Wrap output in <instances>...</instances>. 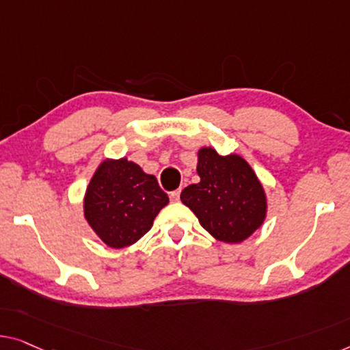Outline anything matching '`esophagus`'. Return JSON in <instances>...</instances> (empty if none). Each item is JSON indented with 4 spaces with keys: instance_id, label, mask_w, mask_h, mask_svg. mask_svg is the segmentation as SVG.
I'll list each match as a JSON object with an SVG mask.
<instances>
[{
    "instance_id": "1",
    "label": "esophagus",
    "mask_w": 350,
    "mask_h": 350,
    "mask_svg": "<svg viewBox=\"0 0 350 350\" xmlns=\"http://www.w3.org/2000/svg\"><path fill=\"white\" fill-rule=\"evenodd\" d=\"M170 198H171V201H179V198H180V190H174V191H171V193H170Z\"/></svg>"
}]
</instances>
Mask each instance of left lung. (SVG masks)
I'll use <instances>...</instances> for the list:
<instances>
[{"instance_id": "1", "label": "left lung", "mask_w": 350, "mask_h": 350, "mask_svg": "<svg viewBox=\"0 0 350 350\" xmlns=\"http://www.w3.org/2000/svg\"><path fill=\"white\" fill-rule=\"evenodd\" d=\"M198 184L180 193V201L217 241L241 243L264 225L267 195L250 163L239 154L198 150Z\"/></svg>"}]
</instances>
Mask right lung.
<instances>
[{
  "label": "right lung",
  "mask_w": 350,
  "mask_h": 350,
  "mask_svg": "<svg viewBox=\"0 0 350 350\" xmlns=\"http://www.w3.org/2000/svg\"><path fill=\"white\" fill-rule=\"evenodd\" d=\"M155 176L127 157L105 159L94 171L83 198V213L109 248L137 243L168 204Z\"/></svg>",
  "instance_id": "right-lung-1"
}]
</instances>
